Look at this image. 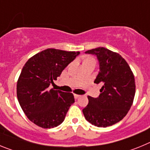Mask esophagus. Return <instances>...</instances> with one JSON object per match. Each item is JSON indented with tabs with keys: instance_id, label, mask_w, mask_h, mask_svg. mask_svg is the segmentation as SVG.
<instances>
[{
	"instance_id": "esophagus-1",
	"label": "esophagus",
	"mask_w": 150,
	"mask_h": 150,
	"mask_svg": "<svg viewBox=\"0 0 150 150\" xmlns=\"http://www.w3.org/2000/svg\"><path fill=\"white\" fill-rule=\"evenodd\" d=\"M74 98H75V99H77L78 98H79V97H80V95H76V94H74Z\"/></svg>"
}]
</instances>
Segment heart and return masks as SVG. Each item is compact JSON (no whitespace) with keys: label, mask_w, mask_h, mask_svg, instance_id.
<instances>
[{"label":"heart","mask_w":150,"mask_h":150,"mask_svg":"<svg viewBox=\"0 0 150 150\" xmlns=\"http://www.w3.org/2000/svg\"><path fill=\"white\" fill-rule=\"evenodd\" d=\"M87 60H92V59H87Z\"/></svg>","instance_id":"obj_1"}]
</instances>
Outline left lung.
<instances>
[{"label": "left lung", "mask_w": 150, "mask_h": 150, "mask_svg": "<svg viewBox=\"0 0 150 150\" xmlns=\"http://www.w3.org/2000/svg\"><path fill=\"white\" fill-rule=\"evenodd\" d=\"M85 53L97 57L99 72L94 83H101L98 98L88 96V104L83 110L86 120L97 127L111 126L126 116L135 95L134 76L126 61L120 54L104 47Z\"/></svg>", "instance_id": "left-lung-1"}]
</instances>
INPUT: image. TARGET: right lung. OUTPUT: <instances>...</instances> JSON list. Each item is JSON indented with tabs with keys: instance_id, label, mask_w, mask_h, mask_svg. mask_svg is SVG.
Listing matches in <instances>:
<instances>
[{
	"instance_id": "add662e5",
	"label": "right lung",
	"mask_w": 150,
	"mask_h": 150,
	"mask_svg": "<svg viewBox=\"0 0 150 150\" xmlns=\"http://www.w3.org/2000/svg\"><path fill=\"white\" fill-rule=\"evenodd\" d=\"M79 53L47 49L26 62L17 82V98L23 112L33 123L52 128L63 122L74 103V95L50 89V86Z\"/></svg>"
}]
</instances>
